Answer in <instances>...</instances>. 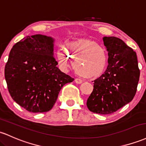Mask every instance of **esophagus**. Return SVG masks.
<instances>
[{"instance_id":"esophagus-1","label":"esophagus","mask_w":146,"mask_h":146,"mask_svg":"<svg viewBox=\"0 0 146 146\" xmlns=\"http://www.w3.org/2000/svg\"><path fill=\"white\" fill-rule=\"evenodd\" d=\"M75 82H76V84H81V83L82 82V80L81 79H79V78H76V79H75Z\"/></svg>"}]
</instances>
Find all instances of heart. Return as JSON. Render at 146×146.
Masks as SVG:
<instances>
[{"label":"heart","instance_id":"obj_1","mask_svg":"<svg viewBox=\"0 0 146 146\" xmlns=\"http://www.w3.org/2000/svg\"><path fill=\"white\" fill-rule=\"evenodd\" d=\"M70 59H75L73 68L78 75L92 78L100 76L106 69L108 54L106 48L96 41L74 39L57 52V62L63 70L69 66Z\"/></svg>","mask_w":146,"mask_h":146}]
</instances>
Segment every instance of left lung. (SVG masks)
Masks as SVG:
<instances>
[{
	"instance_id": "obj_1",
	"label": "left lung",
	"mask_w": 146,
	"mask_h": 146,
	"mask_svg": "<svg viewBox=\"0 0 146 146\" xmlns=\"http://www.w3.org/2000/svg\"><path fill=\"white\" fill-rule=\"evenodd\" d=\"M108 51V66L94 80V90L86 101L89 111L110 114L131 102L137 92L140 70L136 52L121 39L103 37Z\"/></svg>"
}]
</instances>
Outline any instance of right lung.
<instances>
[{
  "label": "right lung",
  "instance_id": "add662e5",
  "mask_svg": "<svg viewBox=\"0 0 146 146\" xmlns=\"http://www.w3.org/2000/svg\"><path fill=\"white\" fill-rule=\"evenodd\" d=\"M53 56V39L35 35L14 45L5 67L12 99L27 111L43 113L55 105L64 85L74 79L62 73Z\"/></svg>",
  "mask_w": 146,
  "mask_h": 146
}]
</instances>
